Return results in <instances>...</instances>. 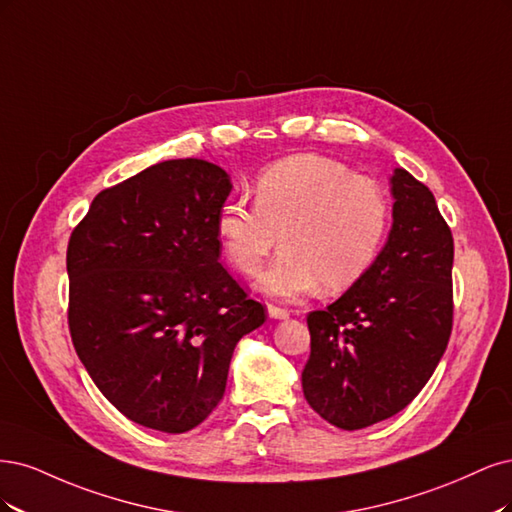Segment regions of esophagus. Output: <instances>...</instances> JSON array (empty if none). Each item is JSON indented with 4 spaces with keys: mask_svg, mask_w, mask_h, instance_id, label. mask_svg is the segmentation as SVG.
Instances as JSON below:
<instances>
[{
    "mask_svg": "<svg viewBox=\"0 0 512 512\" xmlns=\"http://www.w3.org/2000/svg\"><path fill=\"white\" fill-rule=\"evenodd\" d=\"M268 317L274 319V321H283V319H289V310L285 308H278V306H268Z\"/></svg>",
    "mask_w": 512,
    "mask_h": 512,
    "instance_id": "34e87169",
    "label": "esophagus"
}]
</instances>
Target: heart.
<instances>
[{"label":"heart","instance_id":"1","mask_svg":"<svg viewBox=\"0 0 512 512\" xmlns=\"http://www.w3.org/2000/svg\"><path fill=\"white\" fill-rule=\"evenodd\" d=\"M217 238L232 266L253 274L278 242L283 251L257 278L276 300L342 291L364 276L389 227V202L374 180L317 155L280 159L255 180V206L223 204Z\"/></svg>","mask_w":512,"mask_h":512}]
</instances>
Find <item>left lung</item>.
<instances>
[{
	"label": "left lung",
	"mask_w": 512,
	"mask_h": 512,
	"mask_svg": "<svg viewBox=\"0 0 512 512\" xmlns=\"http://www.w3.org/2000/svg\"><path fill=\"white\" fill-rule=\"evenodd\" d=\"M391 229L370 270L308 315L304 398L340 430L406 408L430 381L453 325V236L432 191L395 168Z\"/></svg>",
	"instance_id": "obj_1"
}]
</instances>
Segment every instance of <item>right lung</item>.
<instances>
[{"label": "right lung", "mask_w": 512, "mask_h": 512, "mask_svg": "<svg viewBox=\"0 0 512 512\" xmlns=\"http://www.w3.org/2000/svg\"><path fill=\"white\" fill-rule=\"evenodd\" d=\"M232 187L204 159L155 163L97 193L68 244L74 349L106 400L157 432L217 408L238 340L266 321L219 263Z\"/></svg>", "instance_id": "right-lung-1"}]
</instances>
